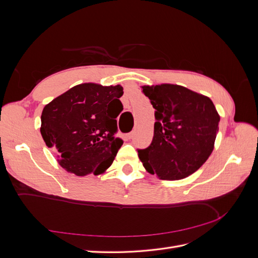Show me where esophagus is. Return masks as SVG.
I'll return each instance as SVG.
<instances>
[{
	"label": "esophagus",
	"instance_id": "1",
	"mask_svg": "<svg viewBox=\"0 0 258 258\" xmlns=\"http://www.w3.org/2000/svg\"><path fill=\"white\" fill-rule=\"evenodd\" d=\"M127 138H128V139H132V138H134V132H129V134L127 135Z\"/></svg>",
	"mask_w": 258,
	"mask_h": 258
}]
</instances>
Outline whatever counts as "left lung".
<instances>
[{
  "instance_id": "left-lung-1",
  "label": "left lung",
  "mask_w": 258,
  "mask_h": 258,
  "mask_svg": "<svg viewBox=\"0 0 258 258\" xmlns=\"http://www.w3.org/2000/svg\"><path fill=\"white\" fill-rule=\"evenodd\" d=\"M155 108L151 145L138 150L151 174L181 179L197 171L214 148L220 115L210 98L183 86H142Z\"/></svg>"
}]
</instances>
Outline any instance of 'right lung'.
<instances>
[{"instance_id": "obj_1", "label": "right lung", "mask_w": 258, "mask_h": 258, "mask_svg": "<svg viewBox=\"0 0 258 258\" xmlns=\"http://www.w3.org/2000/svg\"><path fill=\"white\" fill-rule=\"evenodd\" d=\"M122 87L85 83L45 105L41 134L59 165L79 176L103 173L123 141L115 137Z\"/></svg>"}]
</instances>
